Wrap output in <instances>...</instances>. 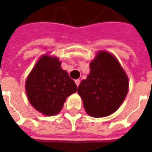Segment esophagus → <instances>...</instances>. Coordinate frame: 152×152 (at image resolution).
<instances>
[{
	"instance_id": "34e87169",
	"label": "esophagus",
	"mask_w": 152,
	"mask_h": 152,
	"mask_svg": "<svg viewBox=\"0 0 152 152\" xmlns=\"http://www.w3.org/2000/svg\"><path fill=\"white\" fill-rule=\"evenodd\" d=\"M75 83H76V86L78 87V86L80 85V80H75Z\"/></svg>"
}]
</instances>
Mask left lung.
<instances>
[{"label":"left lung","mask_w":152,"mask_h":152,"mask_svg":"<svg viewBox=\"0 0 152 152\" xmlns=\"http://www.w3.org/2000/svg\"><path fill=\"white\" fill-rule=\"evenodd\" d=\"M91 72L81 81L78 94L86 112L94 118L112 114L125 100L129 89L128 76L113 54L99 51L90 64Z\"/></svg>","instance_id":"left-lung-1"}]
</instances>
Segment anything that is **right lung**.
I'll return each mask as SVG.
<instances>
[{"label":"right lung","instance_id":"right-lung-1","mask_svg":"<svg viewBox=\"0 0 152 152\" xmlns=\"http://www.w3.org/2000/svg\"><path fill=\"white\" fill-rule=\"evenodd\" d=\"M57 57L42 56L27 76L25 87L30 103L46 116L61 110L67 97L77 91V86L61 67Z\"/></svg>","mask_w":152,"mask_h":152}]
</instances>
